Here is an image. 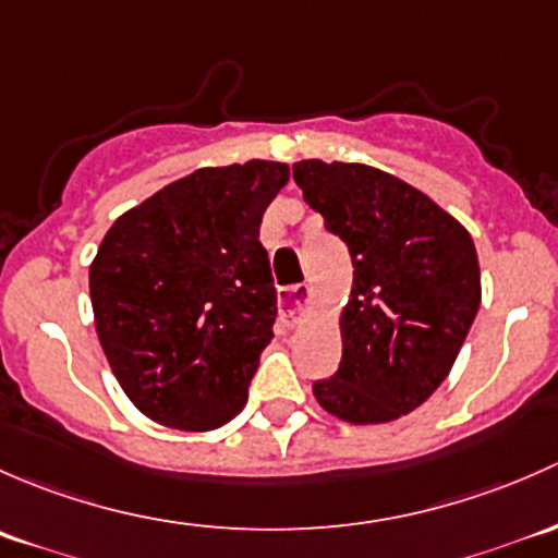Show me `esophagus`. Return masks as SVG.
I'll return each instance as SVG.
<instances>
[{"label":"esophagus","instance_id":"1","mask_svg":"<svg viewBox=\"0 0 558 558\" xmlns=\"http://www.w3.org/2000/svg\"><path fill=\"white\" fill-rule=\"evenodd\" d=\"M308 295H312V287L308 284H292L281 292V322L287 327H292L306 314Z\"/></svg>","mask_w":558,"mask_h":558}]
</instances>
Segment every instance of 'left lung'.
<instances>
[{
	"mask_svg": "<svg viewBox=\"0 0 558 558\" xmlns=\"http://www.w3.org/2000/svg\"><path fill=\"white\" fill-rule=\"evenodd\" d=\"M292 177L354 266L341 365L314 381V398L343 422H392L444 384L478 314L473 239L433 198L373 166L301 160Z\"/></svg>",
	"mask_w": 558,
	"mask_h": 558,
	"instance_id": "8db88e82",
	"label": "left lung"
}]
</instances>
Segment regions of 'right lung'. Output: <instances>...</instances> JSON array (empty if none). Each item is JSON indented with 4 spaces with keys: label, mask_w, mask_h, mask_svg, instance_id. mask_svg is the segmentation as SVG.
I'll return each instance as SVG.
<instances>
[{
    "label": "right lung",
    "mask_w": 558,
    "mask_h": 558,
    "mask_svg": "<svg viewBox=\"0 0 558 558\" xmlns=\"http://www.w3.org/2000/svg\"><path fill=\"white\" fill-rule=\"evenodd\" d=\"M287 180L277 160L198 169L120 215L101 241L96 332L153 422L204 433L244 408L277 322L260 222Z\"/></svg>",
    "instance_id": "add662e5"
}]
</instances>
